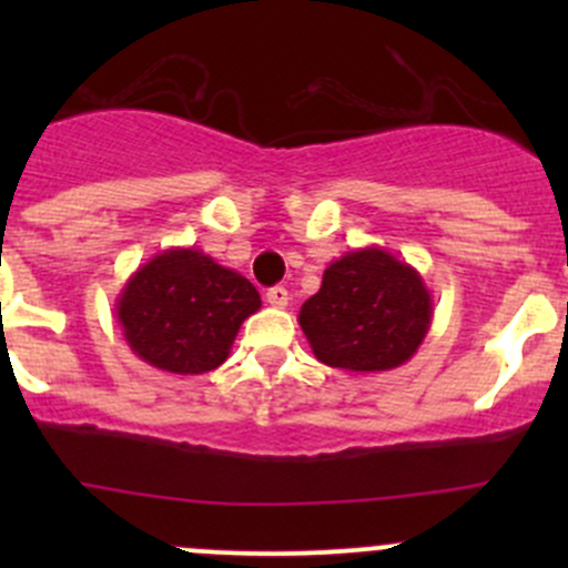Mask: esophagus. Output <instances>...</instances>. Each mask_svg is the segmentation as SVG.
Instances as JSON below:
<instances>
[{
  "mask_svg": "<svg viewBox=\"0 0 568 568\" xmlns=\"http://www.w3.org/2000/svg\"><path fill=\"white\" fill-rule=\"evenodd\" d=\"M266 302L272 307H288L291 296H288V291L283 288V285H274V288L266 291Z\"/></svg>",
  "mask_w": 568,
  "mask_h": 568,
  "instance_id": "34e87169",
  "label": "esophagus"
}]
</instances>
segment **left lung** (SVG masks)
<instances>
[{
    "label": "left lung",
    "instance_id": "left-lung-1",
    "mask_svg": "<svg viewBox=\"0 0 568 568\" xmlns=\"http://www.w3.org/2000/svg\"><path fill=\"white\" fill-rule=\"evenodd\" d=\"M434 316L420 272L382 247L352 250L324 268L300 326L313 354L348 374H382L409 363Z\"/></svg>",
    "mask_w": 568,
    "mask_h": 568
}]
</instances>
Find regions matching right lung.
I'll return each mask as SVG.
<instances>
[{"label": "right lung", "mask_w": 568, "mask_h": 568, "mask_svg": "<svg viewBox=\"0 0 568 568\" xmlns=\"http://www.w3.org/2000/svg\"><path fill=\"white\" fill-rule=\"evenodd\" d=\"M257 307L261 294L247 277L194 247L153 255L125 280L114 302L131 352L178 376L220 368Z\"/></svg>", "instance_id": "obj_1"}]
</instances>
